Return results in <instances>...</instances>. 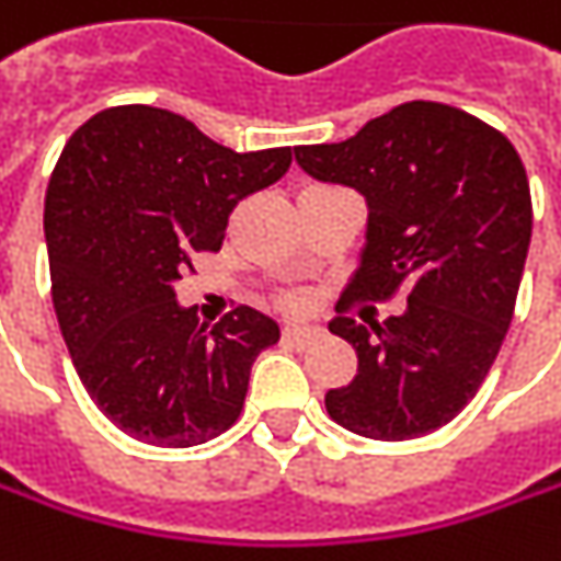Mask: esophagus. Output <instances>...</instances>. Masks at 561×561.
Returning a JSON list of instances; mask_svg holds the SVG:
<instances>
[{
	"mask_svg": "<svg viewBox=\"0 0 561 561\" xmlns=\"http://www.w3.org/2000/svg\"><path fill=\"white\" fill-rule=\"evenodd\" d=\"M319 337H322V331L319 328H309V324H287L284 328V341L294 344V347H306V344H312Z\"/></svg>",
	"mask_w": 561,
	"mask_h": 561,
	"instance_id": "esophagus-1",
	"label": "esophagus"
}]
</instances>
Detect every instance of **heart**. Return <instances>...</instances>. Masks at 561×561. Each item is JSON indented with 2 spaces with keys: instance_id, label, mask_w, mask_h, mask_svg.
Returning a JSON list of instances; mask_svg holds the SVG:
<instances>
[{
  "instance_id": "1",
  "label": "heart",
  "mask_w": 561,
  "mask_h": 561,
  "mask_svg": "<svg viewBox=\"0 0 561 561\" xmlns=\"http://www.w3.org/2000/svg\"><path fill=\"white\" fill-rule=\"evenodd\" d=\"M290 306H299V299H290Z\"/></svg>"
}]
</instances>
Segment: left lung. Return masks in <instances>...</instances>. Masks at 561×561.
Segmentation results:
<instances>
[{
    "mask_svg": "<svg viewBox=\"0 0 561 561\" xmlns=\"http://www.w3.org/2000/svg\"><path fill=\"white\" fill-rule=\"evenodd\" d=\"M299 167L369 202V242L344 299L401 316H337L359 373L324 394L328 416L378 442L451 423L490 376L515 316L534 208L515 145L490 123L410 100L337 145L296 148Z\"/></svg>",
    "mask_w": 561,
    "mask_h": 561,
    "instance_id": "obj_1",
    "label": "left lung"
}]
</instances>
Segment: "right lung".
I'll return each mask as SVG.
<instances>
[{
	"instance_id": "obj_1",
	"label": "right lung",
	"mask_w": 561,
	"mask_h": 561,
	"mask_svg": "<svg viewBox=\"0 0 561 561\" xmlns=\"http://www.w3.org/2000/svg\"><path fill=\"white\" fill-rule=\"evenodd\" d=\"M290 160V148L237 154L145 103L100 110L66 141L43 208L53 306L81 385L131 438L192 448L239 420L280 328L237 306L208 331L173 284Z\"/></svg>"
}]
</instances>
